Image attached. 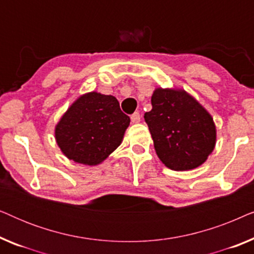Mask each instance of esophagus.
Segmentation results:
<instances>
[{"label":"esophagus","instance_id":"obj_1","mask_svg":"<svg viewBox=\"0 0 254 254\" xmlns=\"http://www.w3.org/2000/svg\"><path fill=\"white\" fill-rule=\"evenodd\" d=\"M130 119H131V123H133V124H137V123H140V120H141L140 113H138V112H135V113H133V114H131Z\"/></svg>","mask_w":254,"mask_h":254}]
</instances>
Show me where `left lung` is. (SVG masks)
I'll use <instances>...</instances> for the list:
<instances>
[{"label":"left lung","instance_id":"1","mask_svg":"<svg viewBox=\"0 0 254 254\" xmlns=\"http://www.w3.org/2000/svg\"><path fill=\"white\" fill-rule=\"evenodd\" d=\"M144 113L156 154L175 171L195 169L216 143V127L207 110L185 90L157 88Z\"/></svg>","mask_w":254,"mask_h":254}]
</instances>
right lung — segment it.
<instances>
[{
  "mask_svg": "<svg viewBox=\"0 0 254 254\" xmlns=\"http://www.w3.org/2000/svg\"><path fill=\"white\" fill-rule=\"evenodd\" d=\"M130 119L116 97L92 91L75 100L55 126V140L67 158L98 165L123 142Z\"/></svg>",
  "mask_w": 254,
  "mask_h": 254,
  "instance_id": "add662e5",
  "label": "right lung"
}]
</instances>
